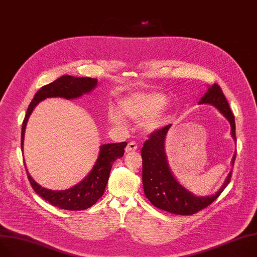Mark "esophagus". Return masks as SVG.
I'll return each instance as SVG.
<instances>
[{
  "label": "esophagus",
  "mask_w": 257,
  "mask_h": 257,
  "mask_svg": "<svg viewBox=\"0 0 257 257\" xmlns=\"http://www.w3.org/2000/svg\"><path fill=\"white\" fill-rule=\"evenodd\" d=\"M137 148H138L137 144H136L135 142H130L127 144V146L125 147V152L126 153H133V152H135V150H137Z\"/></svg>",
  "instance_id": "obj_1"
}]
</instances>
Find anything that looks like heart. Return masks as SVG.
<instances>
[{
    "instance_id": "b5f03b06",
    "label": "heart",
    "mask_w": 257,
    "mask_h": 257,
    "mask_svg": "<svg viewBox=\"0 0 257 257\" xmlns=\"http://www.w3.org/2000/svg\"><path fill=\"white\" fill-rule=\"evenodd\" d=\"M167 98L161 94H138L126 97L120 101L121 113L132 119H145L143 127L145 131L152 132L161 127L165 118L158 114L166 107ZM109 119L117 125H121L124 121L122 115L118 111L111 110Z\"/></svg>"
}]
</instances>
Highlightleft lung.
I'll return each mask as SVG.
<instances>
[{"label":"left lung","mask_w":257,"mask_h":257,"mask_svg":"<svg viewBox=\"0 0 257 257\" xmlns=\"http://www.w3.org/2000/svg\"><path fill=\"white\" fill-rule=\"evenodd\" d=\"M199 103H209L227 118L231 126V136L235 140L234 116L229 108L228 101L218 84L210 86L207 92L202 96ZM168 124L154 132L148 140L145 141L142 150V182L144 194L147 199L156 207L176 215H193L212 204L223 190L230 183L232 172L229 173L222 188L213 196L197 197L180 185L172 175L164 149V143L169 128ZM236 154L233 156L234 164Z\"/></svg>","instance_id":"obj_1"}]
</instances>
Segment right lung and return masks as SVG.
Segmentation results:
<instances>
[{
	"label": "right lung",
	"mask_w": 257,
	"mask_h": 257,
	"mask_svg": "<svg viewBox=\"0 0 257 257\" xmlns=\"http://www.w3.org/2000/svg\"><path fill=\"white\" fill-rule=\"evenodd\" d=\"M97 80L92 78H75L71 75H63L53 83L42 86L31 103L29 104L22 127L21 147H24L25 130L28 119L33 112L36 105L48 97H64L66 99L80 97L84 93H88L96 86ZM126 142L111 143L100 146L98 159L92 170L78 185L64 191H52L39 186L35 180L30 176L27 171L28 179L33 190L52 205L66 210H83L89 208L97 202L104 193L105 186L109 180L110 171L113 163L123 157ZM25 168L26 165H25Z\"/></svg>",
	"instance_id": "add662e5"
}]
</instances>
